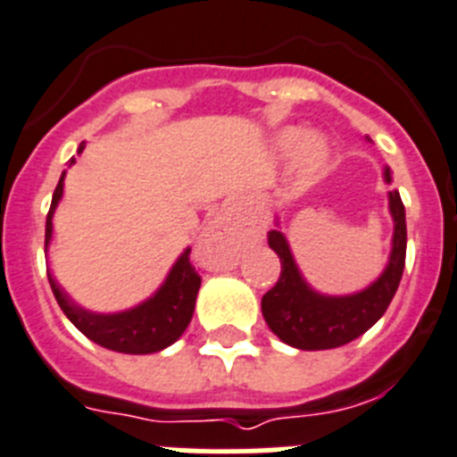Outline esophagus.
I'll use <instances>...</instances> for the list:
<instances>
[{
  "mask_svg": "<svg viewBox=\"0 0 457 457\" xmlns=\"http://www.w3.org/2000/svg\"><path fill=\"white\" fill-rule=\"evenodd\" d=\"M200 253L209 260L218 262V264H232L234 262V248L228 239V229L220 220H213L200 239Z\"/></svg>",
  "mask_w": 457,
  "mask_h": 457,
  "instance_id": "34e87169",
  "label": "esophagus"
}]
</instances>
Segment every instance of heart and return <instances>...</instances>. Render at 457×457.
<instances>
[{
	"label": "heart",
	"mask_w": 457,
	"mask_h": 457,
	"mask_svg": "<svg viewBox=\"0 0 457 457\" xmlns=\"http://www.w3.org/2000/svg\"><path fill=\"white\" fill-rule=\"evenodd\" d=\"M301 140H303V135L299 133V130H289V133L283 135V140H280V145H283L285 152H295V149H299ZM324 158V146L320 140H305L303 149H301V165L308 170L317 168L320 162H322Z\"/></svg>",
	"instance_id": "1"
}]
</instances>
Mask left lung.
<instances>
[{
  "mask_svg": "<svg viewBox=\"0 0 457 457\" xmlns=\"http://www.w3.org/2000/svg\"><path fill=\"white\" fill-rule=\"evenodd\" d=\"M384 177L391 181V170H386ZM388 204L395 220L394 251L388 267L377 283L352 296L315 295L303 283L283 234L278 229L269 232V245L280 257V278L262 296V315L283 343L296 349L340 347L359 338L386 312L403 278L407 253V223L398 190L388 193Z\"/></svg>",
  "mask_w": 457,
  "mask_h": 457,
  "instance_id": "obj_1",
  "label": "left lung"
}]
</instances>
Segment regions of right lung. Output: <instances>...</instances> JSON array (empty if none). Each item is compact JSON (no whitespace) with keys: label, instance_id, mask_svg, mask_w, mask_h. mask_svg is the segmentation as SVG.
Here are the masks:
<instances>
[{"label":"right lung","instance_id":"obj_1","mask_svg":"<svg viewBox=\"0 0 457 457\" xmlns=\"http://www.w3.org/2000/svg\"><path fill=\"white\" fill-rule=\"evenodd\" d=\"M82 149H85V142L78 146V154ZM63 174L66 172H62V177H59L53 204H50V212H47L46 245L50 241V234H53L54 206H57L59 197L63 193ZM188 255L190 248L177 260L165 285L158 289L152 299L140 303L133 311L117 312V315H94V312L82 311L75 303H71L69 296L59 289V285L54 283V278L50 273H47V280H50L53 295L63 315L69 317L87 338L105 349L121 352V354H154V352H161V349H165L179 338L190 324L193 311H195L197 289H200L202 278L195 271V267L190 264Z\"/></svg>","mask_w":457,"mask_h":457}]
</instances>
